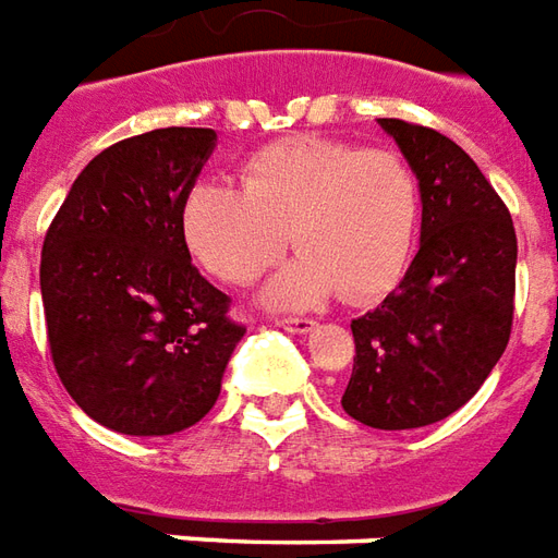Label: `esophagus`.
<instances>
[{
	"instance_id": "34e87169",
	"label": "esophagus",
	"mask_w": 558,
	"mask_h": 558,
	"mask_svg": "<svg viewBox=\"0 0 558 558\" xmlns=\"http://www.w3.org/2000/svg\"><path fill=\"white\" fill-rule=\"evenodd\" d=\"M276 324H279L282 330H288V333H298V336L312 333V330L318 327V324L312 322V318H279Z\"/></svg>"
}]
</instances>
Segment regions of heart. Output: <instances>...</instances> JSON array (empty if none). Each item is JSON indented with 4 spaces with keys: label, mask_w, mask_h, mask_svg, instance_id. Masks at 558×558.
Returning a JSON list of instances; mask_svg holds the SVG:
<instances>
[{
    "label": "heart",
    "mask_w": 558,
    "mask_h": 558,
    "mask_svg": "<svg viewBox=\"0 0 558 558\" xmlns=\"http://www.w3.org/2000/svg\"><path fill=\"white\" fill-rule=\"evenodd\" d=\"M421 189L409 161L330 137H286L258 149L243 189L197 183L183 207L185 243L213 276L246 286L291 246L264 300L318 306L336 291L351 303L387 294L409 267Z\"/></svg>",
    "instance_id": "1"
}]
</instances>
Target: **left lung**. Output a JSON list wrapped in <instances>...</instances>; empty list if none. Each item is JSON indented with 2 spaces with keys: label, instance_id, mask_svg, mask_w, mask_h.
I'll return each instance as SVG.
<instances>
[{
  "label": "left lung",
  "instance_id": "obj_1",
  "mask_svg": "<svg viewBox=\"0 0 558 558\" xmlns=\"http://www.w3.org/2000/svg\"><path fill=\"white\" fill-rule=\"evenodd\" d=\"M421 189V248L397 291L351 322L342 409L373 429H417L462 409L508 345L517 234L508 207L445 134L378 120Z\"/></svg>",
  "mask_w": 558,
  "mask_h": 558
}]
</instances>
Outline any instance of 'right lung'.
I'll list each match as a JSON object with an SVG mask.
<instances>
[{
  "mask_svg": "<svg viewBox=\"0 0 558 558\" xmlns=\"http://www.w3.org/2000/svg\"><path fill=\"white\" fill-rule=\"evenodd\" d=\"M213 149V129L180 125L108 146L77 173L45 236L53 366L83 412L122 436L197 424L246 333L185 246V197Z\"/></svg>",
  "mask_w": 558,
  "mask_h": 558,
  "instance_id": "obj_1",
  "label": "right lung"
}]
</instances>
